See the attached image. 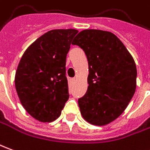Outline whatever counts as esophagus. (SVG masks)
Wrapping results in <instances>:
<instances>
[{"instance_id":"obj_1","label":"esophagus","mask_w":150,"mask_h":150,"mask_svg":"<svg viewBox=\"0 0 150 150\" xmlns=\"http://www.w3.org/2000/svg\"><path fill=\"white\" fill-rule=\"evenodd\" d=\"M75 78L71 79V83H75Z\"/></svg>"}]
</instances>
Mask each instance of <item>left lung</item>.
Masks as SVG:
<instances>
[{
	"instance_id": "1",
	"label": "left lung",
	"mask_w": 150,
	"mask_h": 150,
	"mask_svg": "<svg viewBox=\"0 0 150 150\" xmlns=\"http://www.w3.org/2000/svg\"><path fill=\"white\" fill-rule=\"evenodd\" d=\"M88 62V90L78 100L88 122L105 126L125 110L137 88V66L125 45L110 31L86 29L75 36Z\"/></svg>"
}]
</instances>
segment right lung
Masks as SVG:
<instances>
[{"instance_id":"1","label":"right lung","mask_w":150,"mask_h":150,"mask_svg":"<svg viewBox=\"0 0 150 150\" xmlns=\"http://www.w3.org/2000/svg\"><path fill=\"white\" fill-rule=\"evenodd\" d=\"M75 29H54L29 45L15 73V88L29 115L43 122L59 117L69 98L66 58Z\"/></svg>"}]
</instances>
